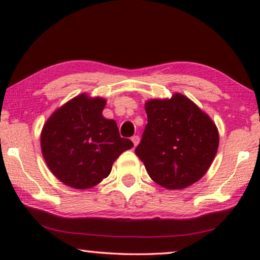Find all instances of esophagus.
Masks as SVG:
<instances>
[{"mask_svg":"<svg viewBox=\"0 0 260 260\" xmlns=\"http://www.w3.org/2000/svg\"><path fill=\"white\" fill-rule=\"evenodd\" d=\"M131 141H133L134 145H135V147H136V145H137L138 143H140V136H137V135H135V136L131 137Z\"/></svg>","mask_w":260,"mask_h":260,"instance_id":"esophagus-1","label":"esophagus"}]
</instances>
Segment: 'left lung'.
I'll list each match as a JSON object with an SVG mask.
<instances>
[{"instance_id": "left-lung-1", "label": "left lung", "mask_w": 260, "mask_h": 260, "mask_svg": "<svg viewBox=\"0 0 260 260\" xmlns=\"http://www.w3.org/2000/svg\"><path fill=\"white\" fill-rule=\"evenodd\" d=\"M148 124L135 152L149 176L167 189H182L207 172L219 147L212 119L182 94L145 104Z\"/></svg>"}]
</instances>
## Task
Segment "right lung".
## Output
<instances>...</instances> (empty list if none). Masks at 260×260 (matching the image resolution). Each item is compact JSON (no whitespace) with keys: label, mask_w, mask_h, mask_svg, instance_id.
Wrapping results in <instances>:
<instances>
[{"label":"right lung","mask_w":260,"mask_h":260,"mask_svg":"<svg viewBox=\"0 0 260 260\" xmlns=\"http://www.w3.org/2000/svg\"><path fill=\"white\" fill-rule=\"evenodd\" d=\"M105 99L78 95L53 113L41 133L48 168L66 186L86 189L109 176L112 163L134 143L102 115Z\"/></svg>","instance_id":"1"}]
</instances>
